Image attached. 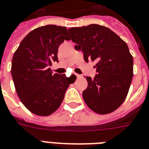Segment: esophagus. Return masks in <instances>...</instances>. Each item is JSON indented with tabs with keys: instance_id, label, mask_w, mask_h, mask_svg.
Returning <instances> with one entry per match:
<instances>
[{
	"instance_id": "34e87169",
	"label": "esophagus",
	"mask_w": 149,
	"mask_h": 149,
	"mask_svg": "<svg viewBox=\"0 0 149 149\" xmlns=\"http://www.w3.org/2000/svg\"><path fill=\"white\" fill-rule=\"evenodd\" d=\"M75 76L77 77V78H79V77H81L80 75H79V74H77V73H75Z\"/></svg>"
}]
</instances>
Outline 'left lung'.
<instances>
[{
  "mask_svg": "<svg viewBox=\"0 0 149 149\" xmlns=\"http://www.w3.org/2000/svg\"><path fill=\"white\" fill-rule=\"evenodd\" d=\"M75 49L82 51L86 62L96 61L95 77H86L82 92L90 109L99 114L117 110L123 104L133 77V58L127 43L105 26L91 24L68 29Z\"/></svg>",
  "mask_w": 149,
  "mask_h": 149,
  "instance_id": "8db88e82",
  "label": "left lung"
}]
</instances>
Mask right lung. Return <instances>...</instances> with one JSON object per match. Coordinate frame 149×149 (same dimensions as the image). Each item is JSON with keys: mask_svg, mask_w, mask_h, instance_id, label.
<instances>
[{"mask_svg": "<svg viewBox=\"0 0 149 149\" xmlns=\"http://www.w3.org/2000/svg\"><path fill=\"white\" fill-rule=\"evenodd\" d=\"M66 27L47 25L25 37L12 59L11 75L19 98L25 107L38 116H48L61 106L70 77L52 73L49 66L58 62L57 51L70 40Z\"/></svg>", "mask_w": 149, "mask_h": 149, "instance_id": "1", "label": "right lung"}]
</instances>
